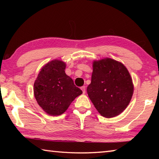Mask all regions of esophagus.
I'll list each match as a JSON object with an SVG mask.
<instances>
[{
  "mask_svg": "<svg viewBox=\"0 0 159 159\" xmlns=\"http://www.w3.org/2000/svg\"><path fill=\"white\" fill-rule=\"evenodd\" d=\"M80 89L82 90L83 93H85V86H82V87L80 88Z\"/></svg>",
  "mask_w": 159,
  "mask_h": 159,
  "instance_id": "esophagus-1",
  "label": "esophagus"
}]
</instances>
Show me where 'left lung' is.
Here are the masks:
<instances>
[{
  "instance_id": "left-lung-1",
  "label": "left lung",
  "mask_w": 159,
  "mask_h": 159,
  "mask_svg": "<svg viewBox=\"0 0 159 159\" xmlns=\"http://www.w3.org/2000/svg\"><path fill=\"white\" fill-rule=\"evenodd\" d=\"M88 95L102 116L119 115L130 103L133 84L128 69L111 58L95 61Z\"/></svg>"
}]
</instances>
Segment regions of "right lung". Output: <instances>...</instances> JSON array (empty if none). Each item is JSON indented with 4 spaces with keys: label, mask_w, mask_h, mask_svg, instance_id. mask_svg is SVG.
Returning a JSON list of instances; mask_svg holds the SVG:
<instances>
[{
    "label": "right lung",
    "mask_w": 159,
    "mask_h": 159,
    "mask_svg": "<svg viewBox=\"0 0 159 159\" xmlns=\"http://www.w3.org/2000/svg\"><path fill=\"white\" fill-rule=\"evenodd\" d=\"M65 68L62 61H51L43 67L35 80V98L49 115L62 114L74 99L83 93L65 74Z\"/></svg>",
    "instance_id": "1"
}]
</instances>
